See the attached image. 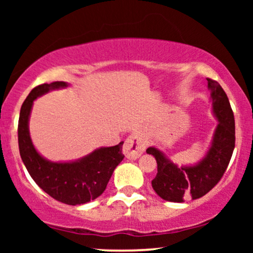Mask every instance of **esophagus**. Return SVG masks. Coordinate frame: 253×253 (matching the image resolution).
<instances>
[{"label":"esophagus","mask_w":253,"mask_h":253,"mask_svg":"<svg viewBox=\"0 0 253 253\" xmlns=\"http://www.w3.org/2000/svg\"><path fill=\"white\" fill-rule=\"evenodd\" d=\"M145 150V141L139 134H132L126 139L124 153L128 159H138Z\"/></svg>","instance_id":"1"}]
</instances>
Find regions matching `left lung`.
Instances as JSON below:
<instances>
[{"mask_svg": "<svg viewBox=\"0 0 253 253\" xmlns=\"http://www.w3.org/2000/svg\"><path fill=\"white\" fill-rule=\"evenodd\" d=\"M211 112L217 120L213 140L206 156L194 165L178 167L161 150L149 147L146 152L157 161L152 188L165 201L184 202L200 199L213 189L227 169L236 144V126L228 97L216 81L207 78Z\"/></svg>", "mask_w": 253, "mask_h": 253, "instance_id": "8db88e82", "label": "left lung"}]
</instances>
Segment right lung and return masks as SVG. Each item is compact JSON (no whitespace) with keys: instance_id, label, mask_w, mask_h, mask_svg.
<instances>
[{"instance_id":"1","label":"right lung","mask_w":253,"mask_h":253,"mask_svg":"<svg viewBox=\"0 0 253 253\" xmlns=\"http://www.w3.org/2000/svg\"><path fill=\"white\" fill-rule=\"evenodd\" d=\"M66 82L45 83L30 92L20 110L17 138L26 169L34 182L57 201L66 205H83L95 200L106 189L113 171L124 159L123 143L100 147L74 162H51L36 150L30 135L28 121L37 97L54 89L66 88Z\"/></svg>"}]
</instances>
